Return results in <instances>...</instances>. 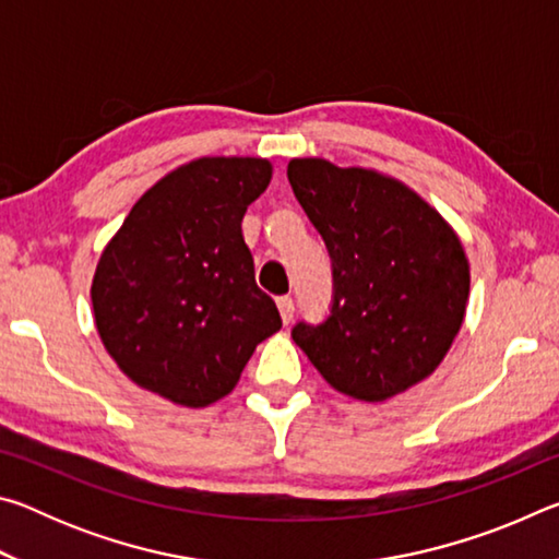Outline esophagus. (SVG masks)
<instances>
[{
	"label": "esophagus",
	"mask_w": 559,
	"mask_h": 559,
	"mask_svg": "<svg viewBox=\"0 0 559 559\" xmlns=\"http://www.w3.org/2000/svg\"><path fill=\"white\" fill-rule=\"evenodd\" d=\"M276 306H278V313H281V320H283V323H290V320H293V300L288 298V296H283V298H278L276 300Z\"/></svg>",
	"instance_id": "34e87169"
}]
</instances>
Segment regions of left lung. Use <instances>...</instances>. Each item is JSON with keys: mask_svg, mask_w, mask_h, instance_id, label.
<instances>
[{"mask_svg": "<svg viewBox=\"0 0 559 559\" xmlns=\"http://www.w3.org/2000/svg\"><path fill=\"white\" fill-rule=\"evenodd\" d=\"M288 179L333 259L323 325L293 340L323 380L386 402L437 370L466 318L471 266L453 226L409 185L372 167L293 157Z\"/></svg>", "mask_w": 559, "mask_h": 559, "instance_id": "left-lung-1", "label": "left lung"}]
</instances>
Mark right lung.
I'll return each instance as SVG.
<instances>
[{"mask_svg":"<svg viewBox=\"0 0 559 559\" xmlns=\"http://www.w3.org/2000/svg\"><path fill=\"white\" fill-rule=\"evenodd\" d=\"M271 177L266 157H197L150 187L106 243L93 320L138 386L202 409L234 390L257 345L281 330L241 234Z\"/></svg>","mask_w":559,"mask_h":559,"instance_id":"obj_1","label":"right lung"}]
</instances>
